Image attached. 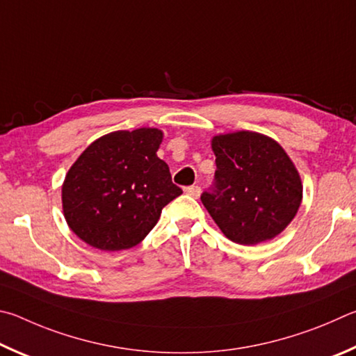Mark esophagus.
<instances>
[{"instance_id":"1","label":"esophagus","mask_w":356,"mask_h":356,"mask_svg":"<svg viewBox=\"0 0 356 356\" xmlns=\"http://www.w3.org/2000/svg\"><path fill=\"white\" fill-rule=\"evenodd\" d=\"M184 192L188 195H191L192 198H198L202 194V189H200V186H189V188L184 189Z\"/></svg>"}]
</instances>
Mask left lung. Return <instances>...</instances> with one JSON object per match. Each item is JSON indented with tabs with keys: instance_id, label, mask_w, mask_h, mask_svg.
Returning a JSON list of instances; mask_svg holds the SVG:
<instances>
[{
	"instance_id": "1",
	"label": "left lung",
	"mask_w": 356,
	"mask_h": 356,
	"mask_svg": "<svg viewBox=\"0 0 356 356\" xmlns=\"http://www.w3.org/2000/svg\"><path fill=\"white\" fill-rule=\"evenodd\" d=\"M217 170L202 203L229 241L254 245L273 239L294 219L303 186L278 142L253 131L219 134L211 142Z\"/></svg>"
}]
</instances>
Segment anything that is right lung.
Here are the masks:
<instances>
[{"mask_svg": "<svg viewBox=\"0 0 356 356\" xmlns=\"http://www.w3.org/2000/svg\"><path fill=\"white\" fill-rule=\"evenodd\" d=\"M162 131H114L92 142L65 175L62 209L72 232L99 250H127L183 191L158 158Z\"/></svg>", "mask_w": 356, "mask_h": 356, "instance_id": "1", "label": "right lung"}]
</instances>
